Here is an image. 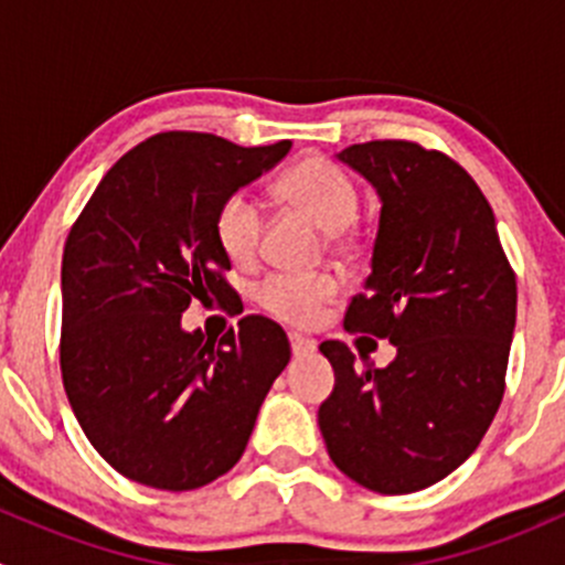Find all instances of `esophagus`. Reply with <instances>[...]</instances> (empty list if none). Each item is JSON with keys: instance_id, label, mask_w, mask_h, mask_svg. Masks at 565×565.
Returning a JSON list of instances; mask_svg holds the SVG:
<instances>
[{"instance_id": "1", "label": "esophagus", "mask_w": 565, "mask_h": 565, "mask_svg": "<svg viewBox=\"0 0 565 565\" xmlns=\"http://www.w3.org/2000/svg\"><path fill=\"white\" fill-rule=\"evenodd\" d=\"M289 344H292L295 355H309V352L317 350V341L303 333H289Z\"/></svg>"}]
</instances>
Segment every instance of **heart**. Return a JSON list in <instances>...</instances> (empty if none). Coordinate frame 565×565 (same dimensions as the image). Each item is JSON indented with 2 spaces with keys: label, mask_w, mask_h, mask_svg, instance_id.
I'll return each instance as SVG.
<instances>
[{
  "label": "heart",
  "mask_w": 565,
  "mask_h": 565,
  "mask_svg": "<svg viewBox=\"0 0 565 565\" xmlns=\"http://www.w3.org/2000/svg\"><path fill=\"white\" fill-rule=\"evenodd\" d=\"M278 196L292 207L303 210L317 226L333 235L341 246V235L358 215V188L339 167L322 158H306L281 174L276 185ZM265 213L259 202L246 191H237L221 204L215 215V237L224 254L235 265H250L259 256ZM339 287L330 276H292L276 273L256 289V300L273 317L289 324H311L322 317L324 306L335 298Z\"/></svg>",
  "instance_id": "heart-1"
}]
</instances>
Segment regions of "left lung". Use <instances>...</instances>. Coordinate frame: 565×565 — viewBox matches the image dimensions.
Instances as JSON below:
<instances>
[{
	"mask_svg": "<svg viewBox=\"0 0 565 565\" xmlns=\"http://www.w3.org/2000/svg\"><path fill=\"white\" fill-rule=\"evenodd\" d=\"M335 158L383 204L366 292L344 324L388 339L396 358L374 369L344 341H322L335 385L319 431L352 481L409 494L457 470L498 413L516 276L487 196L457 161L413 141H366Z\"/></svg>",
	"mask_w": 565,
	"mask_h": 565,
	"instance_id": "1",
	"label": "left lung"
}]
</instances>
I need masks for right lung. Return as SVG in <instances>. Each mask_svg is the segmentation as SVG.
<instances>
[{"mask_svg": "<svg viewBox=\"0 0 565 565\" xmlns=\"http://www.w3.org/2000/svg\"><path fill=\"white\" fill-rule=\"evenodd\" d=\"M289 150L158 134L108 169L67 235L62 383L87 440L130 481L188 492L230 472L289 363L287 333L267 317H243L218 341L182 328L193 298L232 295L221 204Z\"/></svg>", "mask_w": 565, "mask_h": 565, "instance_id": "right-lung-1", "label": "right lung"}]
</instances>
